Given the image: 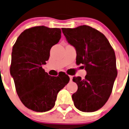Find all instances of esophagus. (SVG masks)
Masks as SVG:
<instances>
[{
	"label": "esophagus",
	"instance_id": "1",
	"mask_svg": "<svg viewBox=\"0 0 129 129\" xmlns=\"http://www.w3.org/2000/svg\"><path fill=\"white\" fill-rule=\"evenodd\" d=\"M69 77H70V81H72V76H69Z\"/></svg>",
	"mask_w": 129,
	"mask_h": 129
}]
</instances>
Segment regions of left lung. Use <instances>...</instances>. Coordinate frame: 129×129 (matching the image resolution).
I'll return each instance as SVG.
<instances>
[{
    "label": "left lung",
    "mask_w": 129,
    "mask_h": 129,
    "mask_svg": "<svg viewBox=\"0 0 129 129\" xmlns=\"http://www.w3.org/2000/svg\"><path fill=\"white\" fill-rule=\"evenodd\" d=\"M62 30L76 49V63H82L87 74L83 79L73 77L78 86L72 96L74 104L81 112H95L108 101L117 76L114 50L103 33L89 26Z\"/></svg>",
    "instance_id": "obj_1"
}]
</instances>
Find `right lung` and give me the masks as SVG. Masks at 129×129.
<instances>
[{
	"instance_id": "1",
	"label": "right lung",
	"mask_w": 129,
	"mask_h": 129,
	"mask_svg": "<svg viewBox=\"0 0 129 129\" xmlns=\"http://www.w3.org/2000/svg\"><path fill=\"white\" fill-rule=\"evenodd\" d=\"M60 38V28L35 26L21 33L12 48L10 73L16 92L24 105L35 112L53 108L57 94L69 82L65 73L50 76L42 68Z\"/></svg>"
}]
</instances>
